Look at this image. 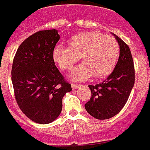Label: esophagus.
I'll return each mask as SVG.
<instances>
[{
  "instance_id": "34e87169",
  "label": "esophagus",
  "mask_w": 150,
  "mask_h": 150,
  "mask_svg": "<svg viewBox=\"0 0 150 150\" xmlns=\"http://www.w3.org/2000/svg\"><path fill=\"white\" fill-rule=\"evenodd\" d=\"M71 86H72V89H73V90H77V88L80 87V85H77V84H72Z\"/></svg>"
}]
</instances>
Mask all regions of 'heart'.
I'll return each mask as SVG.
<instances>
[{
  "mask_svg": "<svg viewBox=\"0 0 150 150\" xmlns=\"http://www.w3.org/2000/svg\"><path fill=\"white\" fill-rule=\"evenodd\" d=\"M120 56V45L112 36L99 32H83L73 36L69 47L56 45L52 52L54 61L60 69L70 70L81 58L83 64L73 70L71 78L85 81L92 76L103 78L110 75Z\"/></svg>",
  "mask_w": 150,
  "mask_h": 150,
  "instance_id": "obj_1",
  "label": "heart"
}]
</instances>
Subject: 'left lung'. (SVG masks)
Segmentation results:
<instances>
[{"label": "left lung", "instance_id": "1", "mask_svg": "<svg viewBox=\"0 0 150 150\" xmlns=\"http://www.w3.org/2000/svg\"><path fill=\"white\" fill-rule=\"evenodd\" d=\"M120 45V57L113 72L102 83L90 85L91 97L85 105L87 112L98 120L117 115L124 107L135 82V69L129 47L114 35Z\"/></svg>", "mask_w": 150, "mask_h": 150}]
</instances>
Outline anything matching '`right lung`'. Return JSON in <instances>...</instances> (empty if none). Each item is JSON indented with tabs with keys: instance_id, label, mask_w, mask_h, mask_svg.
Wrapping results in <instances>:
<instances>
[{
	"instance_id": "right-lung-1",
	"label": "right lung",
	"mask_w": 150,
	"mask_h": 150,
	"mask_svg": "<svg viewBox=\"0 0 150 150\" xmlns=\"http://www.w3.org/2000/svg\"><path fill=\"white\" fill-rule=\"evenodd\" d=\"M59 39L55 29L39 30L22 42L13 61L11 79L17 103L38 124L55 120L62 110V98L72 90L53 60Z\"/></svg>"
}]
</instances>
